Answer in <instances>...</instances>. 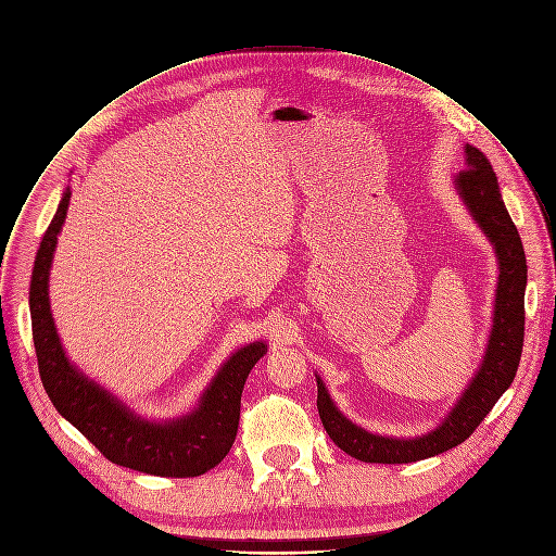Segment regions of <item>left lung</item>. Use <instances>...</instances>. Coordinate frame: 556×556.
Listing matches in <instances>:
<instances>
[{
  "label": "left lung",
  "instance_id": "obj_1",
  "mask_svg": "<svg viewBox=\"0 0 556 556\" xmlns=\"http://www.w3.org/2000/svg\"><path fill=\"white\" fill-rule=\"evenodd\" d=\"M465 168L454 177V186L469 214L484 232L497 256V289L493 302V324L478 370L433 429L412 435H381L364 429L340 412L330 399L324 381H317V412L330 440L362 463L405 465L450 452L465 442L486 418L497 399L510 388L523 349V293H526V254L519 232L504 205L497 177L482 151L465 147Z\"/></svg>",
  "mask_w": 556,
  "mask_h": 556
}]
</instances>
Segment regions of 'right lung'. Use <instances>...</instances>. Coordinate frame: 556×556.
<instances>
[{
	"instance_id": "add662e5",
	"label": "right lung",
	"mask_w": 556,
	"mask_h": 556,
	"mask_svg": "<svg viewBox=\"0 0 556 556\" xmlns=\"http://www.w3.org/2000/svg\"><path fill=\"white\" fill-rule=\"evenodd\" d=\"M72 190L65 188L39 245L30 280L33 340L43 388L56 412L114 465L162 478H197L214 469L235 445L241 394L250 370L267 355L265 342L235 351L212 377L197 405L177 418L153 420L70 362L50 308V267Z\"/></svg>"
}]
</instances>
